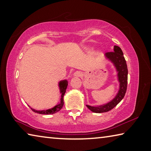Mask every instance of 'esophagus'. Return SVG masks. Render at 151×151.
<instances>
[{"mask_svg": "<svg viewBox=\"0 0 151 151\" xmlns=\"http://www.w3.org/2000/svg\"><path fill=\"white\" fill-rule=\"evenodd\" d=\"M74 76H76V77H81L82 76V73L81 71H76V72L74 73Z\"/></svg>", "mask_w": 151, "mask_h": 151, "instance_id": "1", "label": "esophagus"}]
</instances>
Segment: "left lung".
<instances>
[{
  "label": "left lung",
  "instance_id": "8db88e82",
  "mask_svg": "<svg viewBox=\"0 0 151 151\" xmlns=\"http://www.w3.org/2000/svg\"><path fill=\"white\" fill-rule=\"evenodd\" d=\"M105 57L109 60H111L115 66L117 73H118L117 76H118V80L120 83V88L116 96L108 103L96 106L86 105L89 110L96 113L106 112L114 108L124 98L127 88L128 68L121 48L118 46H114L113 52H106Z\"/></svg>",
  "mask_w": 151,
  "mask_h": 151
}]
</instances>
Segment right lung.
I'll use <instances>...</instances> for the list:
<instances>
[{
  "label": "right lung",
  "instance_id": "obj_1",
  "mask_svg": "<svg viewBox=\"0 0 151 151\" xmlns=\"http://www.w3.org/2000/svg\"><path fill=\"white\" fill-rule=\"evenodd\" d=\"M58 86H59L60 88V92L61 93V98H60V102L58 104H57L55 106L53 107L52 109H48V110H43V111H36L35 109H31L32 111L35 112H37V113L42 114H55L56 112H57L60 111V110L63 108V104H64V100L63 97L65 95L66 89L67 88L68 86V82L66 80H63L59 82L58 83Z\"/></svg>",
  "mask_w": 151,
  "mask_h": 151
}]
</instances>
